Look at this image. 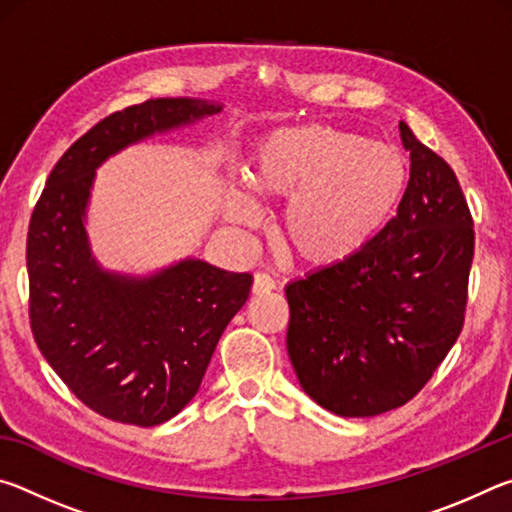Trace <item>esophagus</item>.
Returning a JSON list of instances; mask_svg holds the SVG:
<instances>
[{"mask_svg": "<svg viewBox=\"0 0 512 512\" xmlns=\"http://www.w3.org/2000/svg\"><path fill=\"white\" fill-rule=\"evenodd\" d=\"M275 289V280L268 273H255L253 280V293L255 296H264V293H271Z\"/></svg>", "mask_w": 512, "mask_h": 512, "instance_id": "obj_1", "label": "esophagus"}]
</instances>
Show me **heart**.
Wrapping results in <instances>:
<instances>
[{
    "instance_id": "heart-1",
    "label": "heart",
    "mask_w": 512,
    "mask_h": 512,
    "mask_svg": "<svg viewBox=\"0 0 512 512\" xmlns=\"http://www.w3.org/2000/svg\"><path fill=\"white\" fill-rule=\"evenodd\" d=\"M250 183L266 198H291L282 239L311 266L359 255L400 205L409 164L391 144L332 126L284 128L259 144ZM228 216L255 225L259 210L244 192L228 198Z\"/></svg>"
}]
</instances>
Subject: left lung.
Masks as SVG:
<instances>
[{"mask_svg":"<svg viewBox=\"0 0 512 512\" xmlns=\"http://www.w3.org/2000/svg\"><path fill=\"white\" fill-rule=\"evenodd\" d=\"M411 178L386 228L348 262L287 287V350L302 391L343 418L418 395L463 329L472 214L452 167L400 124Z\"/></svg>","mask_w":512,"mask_h":512,"instance_id":"8db88e82","label":"left lung"}]
</instances>
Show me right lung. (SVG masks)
Instances as JSON below:
<instances>
[{"mask_svg": "<svg viewBox=\"0 0 512 512\" xmlns=\"http://www.w3.org/2000/svg\"><path fill=\"white\" fill-rule=\"evenodd\" d=\"M221 112L203 99H149L79 137L47 178L27 237L29 318L42 357L103 418L155 427L192 402L253 275L203 259L149 277L108 273L85 232L94 171L110 155Z\"/></svg>", "mask_w": 512, "mask_h": 512, "instance_id": "1", "label": "right lung"}]
</instances>
